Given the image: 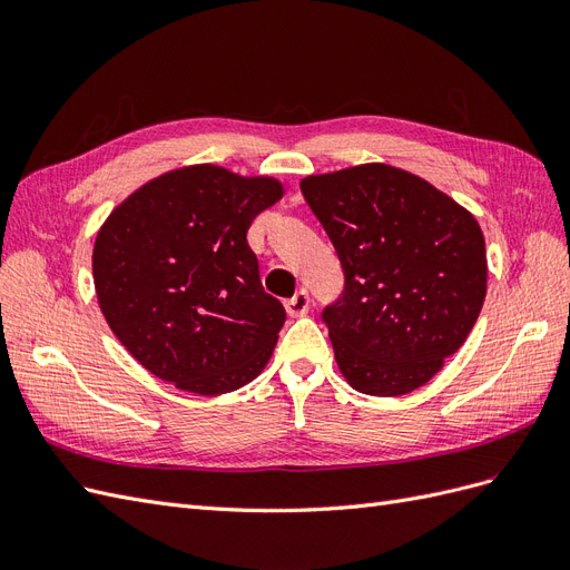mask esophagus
Returning <instances> with one entry per match:
<instances>
[{
	"label": "esophagus",
	"mask_w": 570,
	"mask_h": 570,
	"mask_svg": "<svg viewBox=\"0 0 570 570\" xmlns=\"http://www.w3.org/2000/svg\"><path fill=\"white\" fill-rule=\"evenodd\" d=\"M285 308H287V314H289L292 318L306 316V312H308V295H306V289H299L295 297H289V299L285 302Z\"/></svg>",
	"instance_id": "obj_1"
}]
</instances>
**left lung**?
Returning <instances> with one entry per match:
<instances>
[{"mask_svg": "<svg viewBox=\"0 0 570 570\" xmlns=\"http://www.w3.org/2000/svg\"><path fill=\"white\" fill-rule=\"evenodd\" d=\"M302 193L344 268V295L323 312L344 381L373 396L419 390L459 352L488 295L475 216L381 161L306 176Z\"/></svg>", "mask_w": 570, "mask_h": 570, "instance_id": "obj_1", "label": "left lung"}]
</instances>
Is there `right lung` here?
<instances>
[{"label":"right lung","mask_w":570,"mask_h":570,"mask_svg":"<svg viewBox=\"0 0 570 570\" xmlns=\"http://www.w3.org/2000/svg\"><path fill=\"white\" fill-rule=\"evenodd\" d=\"M285 187L216 164L166 170L101 223L92 278L111 333L159 381L218 396L252 383L285 323L247 245Z\"/></svg>","instance_id":"add662e5"}]
</instances>
